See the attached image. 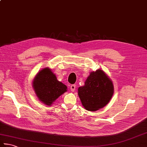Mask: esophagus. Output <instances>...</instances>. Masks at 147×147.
Masks as SVG:
<instances>
[{
    "instance_id": "1",
    "label": "esophagus",
    "mask_w": 147,
    "mask_h": 147,
    "mask_svg": "<svg viewBox=\"0 0 147 147\" xmlns=\"http://www.w3.org/2000/svg\"><path fill=\"white\" fill-rule=\"evenodd\" d=\"M76 85H72L71 86V87H70V89H71V90L72 91V92H74V90H75V88H76Z\"/></svg>"
}]
</instances>
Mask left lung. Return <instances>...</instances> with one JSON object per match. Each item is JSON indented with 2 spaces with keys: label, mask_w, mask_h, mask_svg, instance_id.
I'll list each match as a JSON object with an SVG mask.
<instances>
[{
  "label": "left lung",
  "mask_w": 147,
  "mask_h": 147,
  "mask_svg": "<svg viewBox=\"0 0 147 147\" xmlns=\"http://www.w3.org/2000/svg\"><path fill=\"white\" fill-rule=\"evenodd\" d=\"M113 93V83L102 69L90 72L85 85L78 88L82 106L90 111L105 107L110 101Z\"/></svg>",
  "instance_id": "8db88e82"
}]
</instances>
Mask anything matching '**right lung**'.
I'll return each mask as SVG.
<instances>
[{"label":"right lung","instance_id":"1","mask_svg":"<svg viewBox=\"0 0 147 147\" xmlns=\"http://www.w3.org/2000/svg\"><path fill=\"white\" fill-rule=\"evenodd\" d=\"M32 87L38 99L47 106H51L67 91V86L58 81L49 67L43 68L37 73L32 81Z\"/></svg>","mask_w":147,"mask_h":147}]
</instances>
